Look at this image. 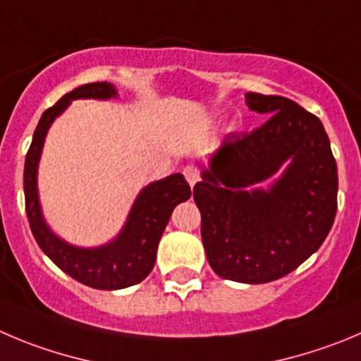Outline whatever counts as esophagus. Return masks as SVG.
I'll list each match as a JSON object with an SVG mask.
<instances>
[{
	"label": "esophagus",
	"mask_w": 361,
	"mask_h": 361,
	"mask_svg": "<svg viewBox=\"0 0 361 361\" xmlns=\"http://www.w3.org/2000/svg\"><path fill=\"white\" fill-rule=\"evenodd\" d=\"M183 176L187 178L188 185H190V187H194V185L200 181V169H197V167H194V165H187V167L183 169Z\"/></svg>",
	"instance_id": "obj_1"
}]
</instances>
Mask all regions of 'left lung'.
Listing matches in <instances>:
<instances>
[{
    "mask_svg": "<svg viewBox=\"0 0 361 361\" xmlns=\"http://www.w3.org/2000/svg\"><path fill=\"white\" fill-rule=\"evenodd\" d=\"M272 114L251 133H230L194 187L201 238L215 274L240 283L287 276L321 247L336 214L338 174L321 119L281 96L245 94ZM285 161L267 191L258 189Z\"/></svg>",
    "mask_w": 361,
    "mask_h": 361,
    "instance_id": "8db88e82",
    "label": "left lung"
}]
</instances>
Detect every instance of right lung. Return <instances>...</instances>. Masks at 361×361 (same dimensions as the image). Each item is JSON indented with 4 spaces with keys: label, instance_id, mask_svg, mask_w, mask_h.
I'll return each instance as SVG.
<instances>
[{
    "label": "right lung",
    "instance_id": "add662e5",
    "mask_svg": "<svg viewBox=\"0 0 361 361\" xmlns=\"http://www.w3.org/2000/svg\"><path fill=\"white\" fill-rule=\"evenodd\" d=\"M112 83H87L60 97L40 117L25 161V203L30 228L37 244L66 274L99 290H119L142 281L154 267L157 249L176 204L190 197L183 174H171L142 188L131 207L123 231L101 247H74L56 237L42 217L37 192V167L49 126L73 99H109L116 97Z\"/></svg>",
    "mask_w": 361,
    "mask_h": 361
}]
</instances>
